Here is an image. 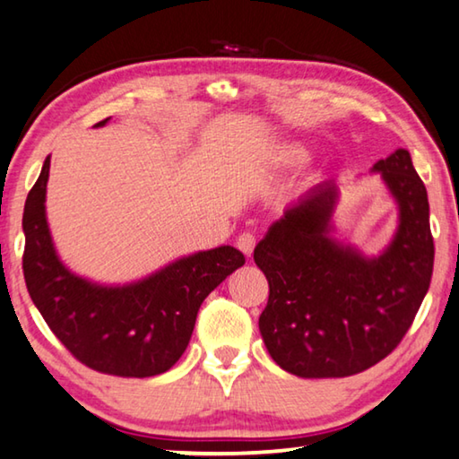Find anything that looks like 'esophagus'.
<instances>
[{"instance_id":"esophagus-1","label":"esophagus","mask_w":459,"mask_h":459,"mask_svg":"<svg viewBox=\"0 0 459 459\" xmlns=\"http://www.w3.org/2000/svg\"><path fill=\"white\" fill-rule=\"evenodd\" d=\"M254 246H256V236L250 234V231H246V234L238 238V247L246 254V256H250L254 252Z\"/></svg>"}]
</instances>
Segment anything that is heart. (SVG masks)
<instances>
[{
	"instance_id": "b5f03b06",
	"label": "heart",
	"mask_w": 459,
	"mask_h": 459,
	"mask_svg": "<svg viewBox=\"0 0 459 459\" xmlns=\"http://www.w3.org/2000/svg\"><path fill=\"white\" fill-rule=\"evenodd\" d=\"M313 159V150L300 142H292V144H284L276 150V160L284 167H300Z\"/></svg>"
}]
</instances>
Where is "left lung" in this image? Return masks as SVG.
<instances>
[{
    "label": "left lung",
    "mask_w": 459,
    "mask_h": 459,
    "mask_svg": "<svg viewBox=\"0 0 459 459\" xmlns=\"http://www.w3.org/2000/svg\"><path fill=\"white\" fill-rule=\"evenodd\" d=\"M399 209L377 256L333 238L340 183L325 180L284 207L254 250L270 295L258 319L268 354L300 378L364 372L407 333L433 274L429 201L409 150L374 164Z\"/></svg>",
    "instance_id": "8db88e82"
}]
</instances>
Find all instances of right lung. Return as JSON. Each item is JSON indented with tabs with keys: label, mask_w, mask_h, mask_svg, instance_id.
<instances>
[{
	"label": "right lung",
	"mask_w": 459,
	"mask_h": 459,
	"mask_svg": "<svg viewBox=\"0 0 459 459\" xmlns=\"http://www.w3.org/2000/svg\"><path fill=\"white\" fill-rule=\"evenodd\" d=\"M48 170L50 156L28 193L22 217L24 279L36 309L65 348L97 372L127 378L167 372L189 345L201 303L244 266V254L234 246H220L186 254L132 282L87 279L60 260L52 239Z\"/></svg>",
	"instance_id": "right-lung-1"
}]
</instances>
